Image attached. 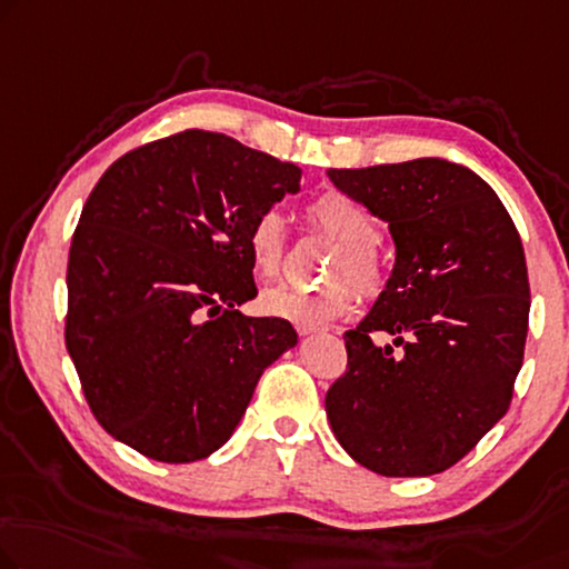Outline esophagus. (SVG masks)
I'll return each mask as SVG.
<instances>
[{"label":"esophagus","instance_id":"34e87169","mask_svg":"<svg viewBox=\"0 0 569 569\" xmlns=\"http://www.w3.org/2000/svg\"><path fill=\"white\" fill-rule=\"evenodd\" d=\"M296 332H299L301 337L313 335V332H319V325H307V321H299V325H296Z\"/></svg>","mask_w":569,"mask_h":569}]
</instances>
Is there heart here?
Here are the masks:
<instances>
[{"label": "heart", "instance_id": "obj_1", "mask_svg": "<svg viewBox=\"0 0 569 569\" xmlns=\"http://www.w3.org/2000/svg\"><path fill=\"white\" fill-rule=\"evenodd\" d=\"M307 219L313 230L339 242L327 268V276L335 281L319 288L273 286L260 296L262 311L296 325L347 317L358 307L355 287L366 296H378L388 281L386 258L378 248V219L368 207L342 191H325L307 203ZM286 248L283 217L276 209L260 211L248 230V252L256 273L262 278L281 273Z\"/></svg>", "mask_w": 569, "mask_h": 569}]
</instances>
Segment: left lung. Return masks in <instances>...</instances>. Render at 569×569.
<instances>
[{"mask_svg": "<svg viewBox=\"0 0 569 569\" xmlns=\"http://www.w3.org/2000/svg\"><path fill=\"white\" fill-rule=\"evenodd\" d=\"M329 178L388 222L396 242L386 291L345 332L329 423L372 472H445L511 406L531 296L519 230L480 176L442 158L329 168ZM376 331L393 333L402 352L378 348Z\"/></svg>", "mask_w": 569, "mask_h": 569, "instance_id": "8db88e82", "label": "left lung"}]
</instances>
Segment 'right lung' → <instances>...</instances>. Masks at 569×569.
Wrapping results in <instances>:
<instances>
[{
	"mask_svg": "<svg viewBox=\"0 0 569 569\" xmlns=\"http://www.w3.org/2000/svg\"><path fill=\"white\" fill-rule=\"evenodd\" d=\"M301 171L227 134L186 130L124 152L83 203L68 250L66 347L94 419L158 462L232 437L291 321L256 299L248 230Z\"/></svg>",
	"mask_w": 569,
	"mask_h": 569,
	"instance_id": "add662e5",
	"label": "right lung"
}]
</instances>
